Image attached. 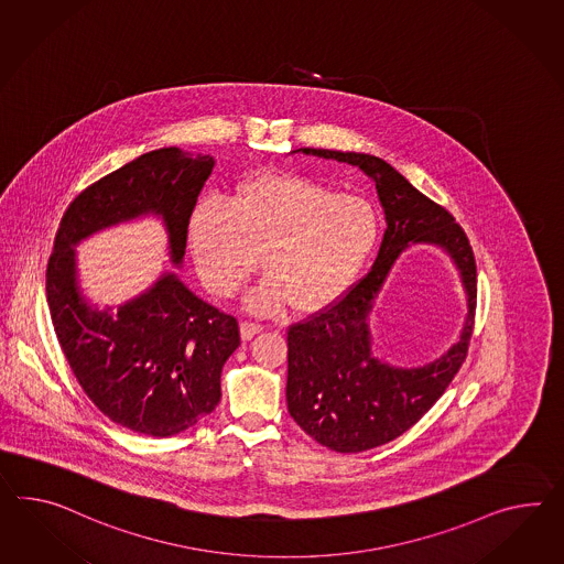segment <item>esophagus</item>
<instances>
[{
	"label": "esophagus",
	"instance_id": "obj_1",
	"mask_svg": "<svg viewBox=\"0 0 564 564\" xmlns=\"http://www.w3.org/2000/svg\"><path fill=\"white\" fill-rule=\"evenodd\" d=\"M261 332H263V327L258 325V323H251V321H243V323H241V339H243V341H249L251 337H256V335Z\"/></svg>",
	"mask_w": 564,
	"mask_h": 564
}]
</instances>
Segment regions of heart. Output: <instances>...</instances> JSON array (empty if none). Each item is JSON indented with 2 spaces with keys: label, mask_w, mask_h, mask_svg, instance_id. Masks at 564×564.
<instances>
[{
  "label": "heart",
  "mask_w": 564,
  "mask_h": 564,
  "mask_svg": "<svg viewBox=\"0 0 564 564\" xmlns=\"http://www.w3.org/2000/svg\"><path fill=\"white\" fill-rule=\"evenodd\" d=\"M380 239L375 206L292 174H260L232 192L229 203L204 198L188 220L196 272L215 296H232L261 253L268 275L246 296L253 315L286 304L311 315L344 299Z\"/></svg>",
  "instance_id": "1"
}]
</instances>
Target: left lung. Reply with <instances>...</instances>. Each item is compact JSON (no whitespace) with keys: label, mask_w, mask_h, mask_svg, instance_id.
I'll return each mask as SVG.
<instances>
[{"label":"left lung","mask_w":564,"mask_h":564,"mask_svg":"<svg viewBox=\"0 0 564 564\" xmlns=\"http://www.w3.org/2000/svg\"><path fill=\"white\" fill-rule=\"evenodd\" d=\"M358 167L376 184L387 229L375 265L339 303L289 329L286 403L292 419L335 452H364L404 434L460 370L475 325L477 263L463 227L392 165L366 153L296 149ZM411 245L442 248L459 270L467 318L456 345L421 367H394L371 354L369 313L395 260Z\"/></svg>","instance_id":"8db88e82"}]
</instances>
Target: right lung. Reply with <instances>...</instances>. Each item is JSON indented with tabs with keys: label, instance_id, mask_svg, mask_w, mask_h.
Instances as JSON below:
<instances>
[{
	"label": "right lung",
	"instance_id": "obj_1",
	"mask_svg": "<svg viewBox=\"0 0 564 564\" xmlns=\"http://www.w3.org/2000/svg\"><path fill=\"white\" fill-rule=\"evenodd\" d=\"M213 155L163 147L84 189L65 210L46 265V303L73 375L106 417L137 434H182L215 411L220 372L239 347L231 315L204 303L175 272L120 306L91 303L75 247L116 225L153 217L182 268L188 220Z\"/></svg>",
	"mask_w": 564,
	"mask_h": 564
}]
</instances>
